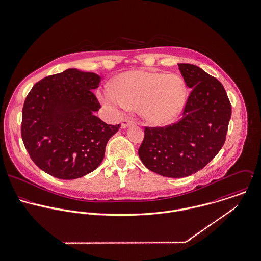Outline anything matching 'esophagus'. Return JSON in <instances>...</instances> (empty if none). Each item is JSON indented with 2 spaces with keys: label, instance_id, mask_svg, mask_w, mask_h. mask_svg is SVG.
<instances>
[{
  "label": "esophagus",
  "instance_id": "esophagus-1",
  "mask_svg": "<svg viewBox=\"0 0 261 261\" xmlns=\"http://www.w3.org/2000/svg\"><path fill=\"white\" fill-rule=\"evenodd\" d=\"M134 123H135V121H134L133 119H131V118H125V119L122 121L121 126H122V128H127L128 126H131V125H133Z\"/></svg>",
  "mask_w": 261,
  "mask_h": 261
}]
</instances>
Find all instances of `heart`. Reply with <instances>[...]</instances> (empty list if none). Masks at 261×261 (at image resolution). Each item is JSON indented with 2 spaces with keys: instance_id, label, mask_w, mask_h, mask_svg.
I'll list each match as a JSON object with an SVG mask.
<instances>
[{
  "instance_id": "heart-1",
  "label": "heart",
  "mask_w": 261,
  "mask_h": 261,
  "mask_svg": "<svg viewBox=\"0 0 261 261\" xmlns=\"http://www.w3.org/2000/svg\"><path fill=\"white\" fill-rule=\"evenodd\" d=\"M112 89L113 93L104 95L106 102L127 108L139 107L144 120L152 125L172 122L187 100L185 81L175 73L129 71L119 75Z\"/></svg>"
}]
</instances>
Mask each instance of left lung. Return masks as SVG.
<instances>
[{
	"instance_id": "obj_1",
	"label": "left lung",
	"mask_w": 261,
	"mask_h": 261,
	"mask_svg": "<svg viewBox=\"0 0 261 261\" xmlns=\"http://www.w3.org/2000/svg\"><path fill=\"white\" fill-rule=\"evenodd\" d=\"M191 93L176 123L145 127L138 149L143 164L167 177H185L204 168L223 147L231 103L223 85L197 65L178 63Z\"/></svg>"
}]
</instances>
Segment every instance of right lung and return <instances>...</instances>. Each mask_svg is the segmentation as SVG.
<instances>
[{"label": "right lung", "mask_w": 261, "mask_h": 261, "mask_svg": "<svg viewBox=\"0 0 261 261\" xmlns=\"http://www.w3.org/2000/svg\"><path fill=\"white\" fill-rule=\"evenodd\" d=\"M101 77L69 68L36 83L27 95L21 136L33 162L60 179H74L103 161L108 140L120 124L94 115L101 105L94 94Z\"/></svg>", "instance_id": "1"}]
</instances>
